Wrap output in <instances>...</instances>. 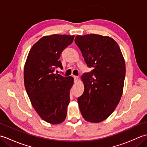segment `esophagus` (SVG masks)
I'll return each instance as SVG.
<instances>
[{
  "label": "esophagus",
  "mask_w": 147,
  "mask_h": 147,
  "mask_svg": "<svg viewBox=\"0 0 147 147\" xmlns=\"http://www.w3.org/2000/svg\"><path fill=\"white\" fill-rule=\"evenodd\" d=\"M73 78H74V82H77V80H78V76H73Z\"/></svg>",
  "instance_id": "34e87169"
}]
</instances>
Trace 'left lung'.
<instances>
[{
  "label": "left lung",
  "instance_id": "obj_1",
  "mask_svg": "<svg viewBox=\"0 0 147 147\" xmlns=\"http://www.w3.org/2000/svg\"><path fill=\"white\" fill-rule=\"evenodd\" d=\"M86 64L93 69L84 73V92L78 98L83 118L90 123L106 119L119 102L123 92L126 65L117 42L96 34L74 39Z\"/></svg>",
  "mask_w": 147,
  "mask_h": 147
}]
</instances>
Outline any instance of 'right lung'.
<instances>
[{"mask_svg":"<svg viewBox=\"0 0 147 147\" xmlns=\"http://www.w3.org/2000/svg\"><path fill=\"white\" fill-rule=\"evenodd\" d=\"M74 38L66 35L43 36L30 49L24 65L27 94L40 117L50 124H60L66 117L74 79L54 71L62 68L61 54Z\"/></svg>","mask_w":147,"mask_h":147,"instance_id":"1","label":"right lung"}]
</instances>
